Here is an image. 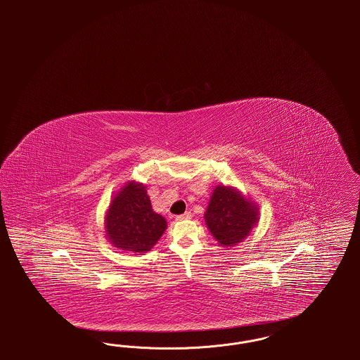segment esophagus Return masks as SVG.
Returning <instances> with one entry per match:
<instances>
[{
  "instance_id": "obj_1",
  "label": "esophagus",
  "mask_w": 360,
  "mask_h": 360,
  "mask_svg": "<svg viewBox=\"0 0 360 360\" xmlns=\"http://www.w3.org/2000/svg\"><path fill=\"white\" fill-rule=\"evenodd\" d=\"M190 217H191V213L186 212V213H184V214H181V216H176V220H178V221H182V220H188Z\"/></svg>"
}]
</instances>
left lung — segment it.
Wrapping results in <instances>:
<instances>
[{
	"mask_svg": "<svg viewBox=\"0 0 360 360\" xmlns=\"http://www.w3.org/2000/svg\"><path fill=\"white\" fill-rule=\"evenodd\" d=\"M204 217L212 236L229 248L251 235L259 221V206L239 188L219 185L212 191Z\"/></svg>",
	"mask_w": 360,
	"mask_h": 360,
	"instance_id": "8db88e82",
	"label": "left lung"
}]
</instances>
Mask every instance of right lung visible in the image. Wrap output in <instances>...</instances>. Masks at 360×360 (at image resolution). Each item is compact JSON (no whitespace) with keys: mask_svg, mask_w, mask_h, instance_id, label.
I'll return each instance as SVG.
<instances>
[{"mask_svg":"<svg viewBox=\"0 0 360 360\" xmlns=\"http://www.w3.org/2000/svg\"><path fill=\"white\" fill-rule=\"evenodd\" d=\"M103 228L106 239L113 247L141 255L162 238L167 221L154 212L146 185L128 181L112 198L105 213Z\"/></svg>","mask_w":360,"mask_h":360,"instance_id":"right-lung-1","label":"right lung"}]
</instances>
